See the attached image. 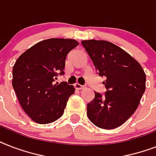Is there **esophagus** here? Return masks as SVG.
<instances>
[{
	"label": "esophagus",
	"mask_w": 156,
	"mask_h": 156,
	"mask_svg": "<svg viewBox=\"0 0 156 156\" xmlns=\"http://www.w3.org/2000/svg\"><path fill=\"white\" fill-rule=\"evenodd\" d=\"M74 87H75V89H77V90H82V89H83L85 87L80 85L79 83H75V84H74Z\"/></svg>",
	"instance_id": "obj_1"
}]
</instances>
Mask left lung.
I'll return each instance as SVG.
<instances>
[{
	"label": "left lung",
	"mask_w": 156,
	"mask_h": 156,
	"mask_svg": "<svg viewBox=\"0 0 156 156\" xmlns=\"http://www.w3.org/2000/svg\"><path fill=\"white\" fill-rule=\"evenodd\" d=\"M107 89L105 95L95 92L87 104L89 120L99 128L112 129L124 124L138 108L146 89V74L135 59L112 43L105 40H83Z\"/></svg>",
	"instance_id": "left-lung-1"
}]
</instances>
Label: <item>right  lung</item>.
<instances>
[{"label": "right lung", "instance_id": "right-lung-1", "mask_svg": "<svg viewBox=\"0 0 156 156\" xmlns=\"http://www.w3.org/2000/svg\"><path fill=\"white\" fill-rule=\"evenodd\" d=\"M78 44L72 39H48L16 61L12 85L24 112L36 123H52L63 115L75 89L66 82H53L58 74H64L66 56Z\"/></svg>", "mask_w": 156, "mask_h": 156}]
</instances>
